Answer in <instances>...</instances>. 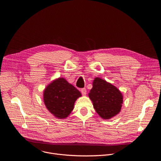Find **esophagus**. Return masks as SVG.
I'll return each mask as SVG.
<instances>
[{
    "mask_svg": "<svg viewBox=\"0 0 161 161\" xmlns=\"http://www.w3.org/2000/svg\"><path fill=\"white\" fill-rule=\"evenodd\" d=\"M80 92H81V93H82V94L83 95H85L86 94V92H87V91H86V88H82L81 90H80Z\"/></svg>",
    "mask_w": 161,
    "mask_h": 161,
    "instance_id": "1",
    "label": "esophagus"
}]
</instances>
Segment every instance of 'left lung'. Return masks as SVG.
I'll list each match as a JSON object with an SVG mask.
<instances>
[{"mask_svg":"<svg viewBox=\"0 0 161 161\" xmlns=\"http://www.w3.org/2000/svg\"><path fill=\"white\" fill-rule=\"evenodd\" d=\"M89 97L97 113L104 119H109L117 115L123 103L121 92L111 83L96 77Z\"/></svg>","mask_w":161,"mask_h":161,"instance_id":"8db88e82","label":"left lung"}]
</instances>
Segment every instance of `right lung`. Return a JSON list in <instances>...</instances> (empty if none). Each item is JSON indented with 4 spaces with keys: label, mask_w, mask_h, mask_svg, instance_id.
<instances>
[{
    "label": "right lung",
    "mask_w": 161,
    "mask_h": 161,
    "mask_svg": "<svg viewBox=\"0 0 161 161\" xmlns=\"http://www.w3.org/2000/svg\"><path fill=\"white\" fill-rule=\"evenodd\" d=\"M80 92L64 79L60 77L49 84L44 91L43 99L49 112L57 119H65L72 112Z\"/></svg>",
    "instance_id": "obj_1"
}]
</instances>
